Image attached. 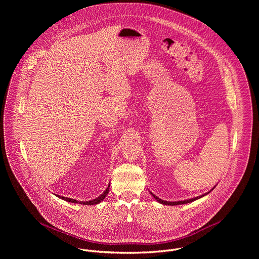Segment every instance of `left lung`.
I'll use <instances>...</instances> for the list:
<instances>
[{"label": "left lung", "mask_w": 259, "mask_h": 259, "mask_svg": "<svg viewBox=\"0 0 259 259\" xmlns=\"http://www.w3.org/2000/svg\"><path fill=\"white\" fill-rule=\"evenodd\" d=\"M213 190V189H212ZM211 190V191H212ZM210 191V192H211ZM210 192H208L207 194H209ZM151 193V192H150ZM152 195H153V197L157 200V202H159V203H161V204H163V205H171V206H174V205H181V204H187V203H191V202H193V201H196V200H198V199H200V198H202V197H204V196H206L207 194H204V195H202V196H199V197H196V198H193V199H189V200H184V201H178V202H168V201H164V200H161L160 198H158L157 196H155L153 193H151Z\"/></svg>", "instance_id": "obj_1"}]
</instances>
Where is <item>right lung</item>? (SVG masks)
<instances>
[{
    "mask_svg": "<svg viewBox=\"0 0 259 259\" xmlns=\"http://www.w3.org/2000/svg\"><path fill=\"white\" fill-rule=\"evenodd\" d=\"M108 191H109V186L106 188V190L98 198H96L94 200H91V201H86V202H82V201L79 202V201H77L75 199H69V198H65V197H61V196H57V197L62 199V200H64V201L70 202V203H77V204H82V205H96V204H99L106 197V195L108 194Z\"/></svg>",
    "mask_w": 259,
    "mask_h": 259,
    "instance_id": "right-lung-1",
    "label": "right lung"
}]
</instances>
